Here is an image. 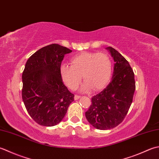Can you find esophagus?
I'll use <instances>...</instances> for the list:
<instances>
[{"instance_id":"esophagus-1","label":"esophagus","mask_w":159,"mask_h":159,"mask_svg":"<svg viewBox=\"0 0 159 159\" xmlns=\"http://www.w3.org/2000/svg\"><path fill=\"white\" fill-rule=\"evenodd\" d=\"M80 98V96L77 95H75V97H74V99H75V100H77V99H79Z\"/></svg>"}]
</instances>
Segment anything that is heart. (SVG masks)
I'll return each mask as SVG.
<instances>
[{"label": "heart", "instance_id": "1", "mask_svg": "<svg viewBox=\"0 0 159 159\" xmlns=\"http://www.w3.org/2000/svg\"><path fill=\"white\" fill-rule=\"evenodd\" d=\"M70 64L61 65L60 73L64 83L71 90L79 85L82 75L85 81L82 90H101L111 78L112 61L104 53L82 52L70 58Z\"/></svg>", "mask_w": 159, "mask_h": 159}]
</instances>
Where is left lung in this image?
<instances>
[{
	"label": "left lung",
	"instance_id": "left-lung-1",
	"mask_svg": "<svg viewBox=\"0 0 159 159\" xmlns=\"http://www.w3.org/2000/svg\"><path fill=\"white\" fill-rule=\"evenodd\" d=\"M115 61L112 80L106 88L91 99L85 113L87 120L99 129H112L124 120L135 90L134 74L125 58L111 47H107Z\"/></svg>",
	"mask_w": 159,
	"mask_h": 159
}]
</instances>
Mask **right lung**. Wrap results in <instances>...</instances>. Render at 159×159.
Returning a JSON list of instances; mask_svg holds the SVG:
<instances>
[{
	"mask_svg": "<svg viewBox=\"0 0 159 159\" xmlns=\"http://www.w3.org/2000/svg\"><path fill=\"white\" fill-rule=\"evenodd\" d=\"M71 52L60 44H49L26 62L22 75V101L29 115L41 125L59 124L74 101V95L64 85L60 73L64 55Z\"/></svg>",
	"mask_w": 159,
	"mask_h": 159,
	"instance_id": "obj_1",
	"label": "right lung"
}]
</instances>
